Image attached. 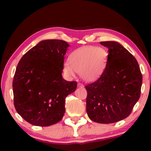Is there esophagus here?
<instances>
[{"mask_svg": "<svg viewBox=\"0 0 151 151\" xmlns=\"http://www.w3.org/2000/svg\"><path fill=\"white\" fill-rule=\"evenodd\" d=\"M78 87H80V88H84V85L83 84H82V83H78Z\"/></svg>", "mask_w": 151, "mask_h": 151, "instance_id": "obj_1", "label": "esophagus"}]
</instances>
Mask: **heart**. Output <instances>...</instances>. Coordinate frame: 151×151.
<instances>
[{"instance_id": "b5f03b06", "label": "heart", "mask_w": 151, "mask_h": 151, "mask_svg": "<svg viewBox=\"0 0 151 151\" xmlns=\"http://www.w3.org/2000/svg\"><path fill=\"white\" fill-rule=\"evenodd\" d=\"M104 63V53L102 49L85 47L71 53L69 63L66 62L64 65V71L69 77H74L77 72L84 80L91 82L101 76Z\"/></svg>"}]
</instances>
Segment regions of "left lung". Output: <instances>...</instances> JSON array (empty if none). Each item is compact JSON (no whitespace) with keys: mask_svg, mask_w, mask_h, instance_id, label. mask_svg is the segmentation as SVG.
Segmentation results:
<instances>
[{"mask_svg":"<svg viewBox=\"0 0 151 151\" xmlns=\"http://www.w3.org/2000/svg\"><path fill=\"white\" fill-rule=\"evenodd\" d=\"M109 49L100 78L85 86L86 113L92 121L111 124L131 114L140 97L142 76L135 58L115 41L100 42Z\"/></svg>","mask_w":151,"mask_h":151,"instance_id":"8db88e82","label":"left lung"}]
</instances>
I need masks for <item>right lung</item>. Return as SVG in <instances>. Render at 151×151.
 <instances>
[{
    "mask_svg": "<svg viewBox=\"0 0 151 151\" xmlns=\"http://www.w3.org/2000/svg\"><path fill=\"white\" fill-rule=\"evenodd\" d=\"M69 47L64 40H42L18 64L12 84L14 106L33 125L49 127L60 121L66 97L76 89L77 82L62 77Z\"/></svg>",
    "mask_w": 151,
    "mask_h": 151,
    "instance_id": "1",
    "label": "right lung"
}]
</instances>
